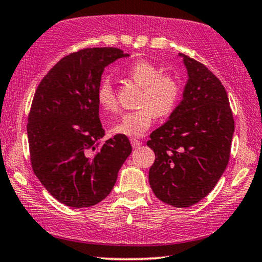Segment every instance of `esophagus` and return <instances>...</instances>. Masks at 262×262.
Segmentation results:
<instances>
[{"label": "esophagus", "instance_id": "esophagus-1", "mask_svg": "<svg viewBox=\"0 0 262 262\" xmlns=\"http://www.w3.org/2000/svg\"><path fill=\"white\" fill-rule=\"evenodd\" d=\"M130 144L133 146V148H139L141 146V141L138 140V139H130Z\"/></svg>", "mask_w": 262, "mask_h": 262}]
</instances>
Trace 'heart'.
<instances>
[{
    "label": "heart",
    "mask_w": 262,
    "mask_h": 262,
    "mask_svg": "<svg viewBox=\"0 0 262 262\" xmlns=\"http://www.w3.org/2000/svg\"><path fill=\"white\" fill-rule=\"evenodd\" d=\"M127 75L139 86L144 87L140 109L125 113L111 127L114 134L129 138L142 137L157 117L170 115L179 103L181 83L176 76L162 74L160 68L145 60L135 61L128 68ZM97 102L106 111L117 107V99L109 80H103L97 90Z\"/></svg>",
    "instance_id": "obj_1"
}]
</instances>
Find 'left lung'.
<instances>
[{"mask_svg":"<svg viewBox=\"0 0 262 262\" xmlns=\"http://www.w3.org/2000/svg\"><path fill=\"white\" fill-rule=\"evenodd\" d=\"M187 69L182 100L149 135L156 159L148 181L159 200L189 207L215 187L225 171L235 123L221 80L200 62L179 54Z\"/></svg>","mask_w":262,"mask_h":262,"instance_id":"8db88e82","label":"left lung"}]
</instances>
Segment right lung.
Segmentation results:
<instances>
[{"mask_svg":"<svg viewBox=\"0 0 262 262\" xmlns=\"http://www.w3.org/2000/svg\"><path fill=\"white\" fill-rule=\"evenodd\" d=\"M129 54L91 48L58 61L34 93L27 123L32 169L66 206L90 207L104 200L132 153L125 135L102 141L97 90L104 68Z\"/></svg>","mask_w":262,"mask_h":262,"instance_id":"right-lung-1","label":"right lung"}]
</instances>
